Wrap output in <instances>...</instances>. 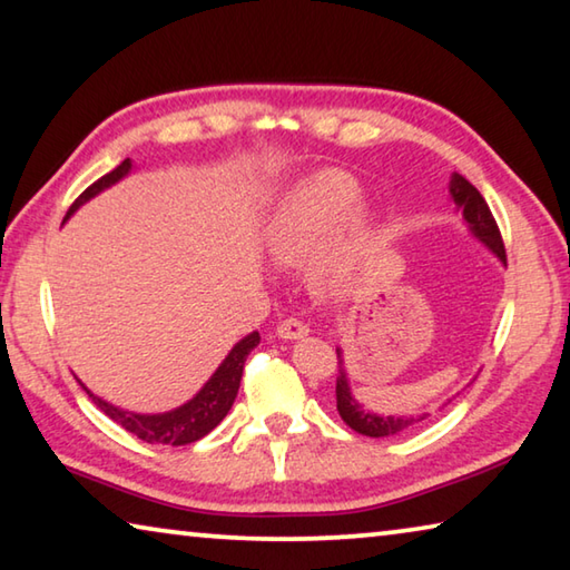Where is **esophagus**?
Masks as SVG:
<instances>
[{
	"label": "esophagus",
	"instance_id": "34e87169",
	"mask_svg": "<svg viewBox=\"0 0 570 570\" xmlns=\"http://www.w3.org/2000/svg\"><path fill=\"white\" fill-rule=\"evenodd\" d=\"M276 334L282 336V340H304V336L308 334V330H306V324L304 322H298V320H284L282 324L276 326Z\"/></svg>",
	"mask_w": 570,
	"mask_h": 570
}]
</instances>
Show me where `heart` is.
Listing matches in <instances>:
<instances>
[{"mask_svg": "<svg viewBox=\"0 0 570 570\" xmlns=\"http://www.w3.org/2000/svg\"><path fill=\"white\" fill-rule=\"evenodd\" d=\"M360 180L344 170H322L288 190L268 226V250L282 264L304 266L322 256L362 206ZM366 246L364 230L336 244L314 268V284L324 294H340L360 272Z\"/></svg>", "mask_w": 570, "mask_h": 570, "instance_id": "1", "label": "heart"}]
</instances>
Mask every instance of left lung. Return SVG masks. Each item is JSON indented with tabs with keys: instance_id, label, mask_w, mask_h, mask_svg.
Returning <instances> with one entry per match:
<instances>
[{
	"instance_id": "obj_1",
	"label": "left lung",
	"mask_w": 570,
	"mask_h": 570,
	"mask_svg": "<svg viewBox=\"0 0 570 570\" xmlns=\"http://www.w3.org/2000/svg\"><path fill=\"white\" fill-rule=\"evenodd\" d=\"M450 196L458 204V208H462V218L468 220L472 236L480 238L482 244H485L500 258V262L505 264L508 258H505L503 236H500V228L495 224L493 214H490L485 198L480 196V190L472 186L470 180L462 178L460 173H452ZM336 360H340V374H336V410H340L342 420L350 424L354 432H360V435H366V438H390V435H400L402 430H407L414 422L424 420V414H420V417H392V414H387V417H384V414H374L370 410H364L362 404L352 397L340 350H336Z\"/></svg>"
}]
</instances>
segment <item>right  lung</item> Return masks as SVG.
<instances>
[{
    "mask_svg": "<svg viewBox=\"0 0 570 570\" xmlns=\"http://www.w3.org/2000/svg\"><path fill=\"white\" fill-rule=\"evenodd\" d=\"M130 168H132L130 158H125L118 168L108 173V176L95 180L90 188H85L80 196H77L70 210H67V216H72L75 210L85 204V200H90L92 196H98L100 190L110 188L112 183H118L122 176H128ZM258 342H262L258 332H250L248 336H244V340H240L234 350L228 352L226 360L220 362V366L214 372V377H210L204 387H200L196 397L188 400L186 404H180V407L163 412V414L125 412L120 407H115V404H108L105 400L95 397L88 387H82V390L90 394L92 402L98 404V407L108 414L110 420L118 422L120 428L132 432V435L140 438L142 442H150V445H173V448L190 445V442L206 438L208 432L214 430L216 424L228 414L230 404H234L236 394H238L240 377H244L246 356L250 354V350H254Z\"/></svg>",
    "mask_w": 570,
    "mask_h": 570,
    "instance_id": "right-lung-1",
    "label": "right lung"
}]
</instances>
